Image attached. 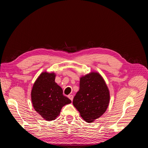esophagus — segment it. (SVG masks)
<instances>
[{"mask_svg":"<svg viewBox=\"0 0 148 148\" xmlns=\"http://www.w3.org/2000/svg\"><path fill=\"white\" fill-rule=\"evenodd\" d=\"M68 97H69V99H70L71 101H73V95H69V96H68Z\"/></svg>","mask_w":148,"mask_h":148,"instance_id":"34e87169","label":"esophagus"}]
</instances>
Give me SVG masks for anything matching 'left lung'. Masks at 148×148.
I'll return each instance as SVG.
<instances>
[{
    "label": "left lung",
    "mask_w": 148,
    "mask_h": 148,
    "mask_svg": "<svg viewBox=\"0 0 148 148\" xmlns=\"http://www.w3.org/2000/svg\"><path fill=\"white\" fill-rule=\"evenodd\" d=\"M109 101V90L99 73L91 72L80 78L73 104L86 122H92L104 114Z\"/></svg>",
    "instance_id": "left-lung-1"
}]
</instances>
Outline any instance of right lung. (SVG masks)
I'll use <instances>...</instances> for the list:
<instances>
[{"instance_id":"1","label":"right lung","mask_w":148,"mask_h":148,"mask_svg":"<svg viewBox=\"0 0 148 148\" xmlns=\"http://www.w3.org/2000/svg\"><path fill=\"white\" fill-rule=\"evenodd\" d=\"M56 74L41 73L36 80L31 90V101L34 110L47 121L56 119L62 107L71 103L64 96L63 90L56 82Z\"/></svg>"}]
</instances>
